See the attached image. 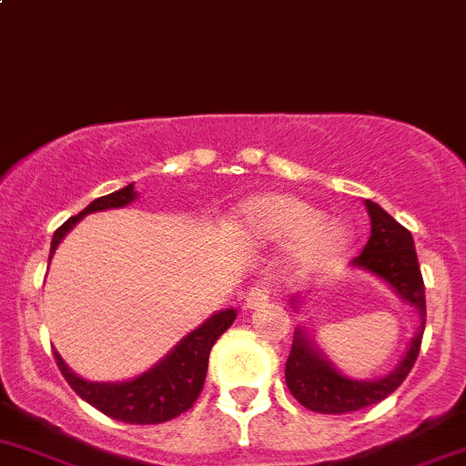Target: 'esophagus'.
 Here are the masks:
<instances>
[{
    "label": "esophagus",
    "instance_id": "esophagus-1",
    "mask_svg": "<svg viewBox=\"0 0 466 466\" xmlns=\"http://www.w3.org/2000/svg\"><path fill=\"white\" fill-rule=\"evenodd\" d=\"M266 302H268V290L261 289V286H255V289L246 295V302L243 304H246V309H259Z\"/></svg>",
    "mask_w": 466,
    "mask_h": 466
}]
</instances>
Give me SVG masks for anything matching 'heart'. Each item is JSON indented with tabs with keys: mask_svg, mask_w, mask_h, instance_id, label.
Masks as SVG:
<instances>
[{
	"mask_svg": "<svg viewBox=\"0 0 466 466\" xmlns=\"http://www.w3.org/2000/svg\"><path fill=\"white\" fill-rule=\"evenodd\" d=\"M237 232L250 246L286 248V272L295 279L316 275L350 250L354 228L340 216H322L295 194H261L241 203Z\"/></svg>",
	"mask_w": 466,
	"mask_h": 466,
	"instance_id": "obj_1",
	"label": "heart"
}]
</instances>
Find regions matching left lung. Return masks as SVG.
I'll return each mask as SVG.
<instances>
[{"label": "left lung", "instance_id": "1", "mask_svg": "<svg viewBox=\"0 0 466 466\" xmlns=\"http://www.w3.org/2000/svg\"><path fill=\"white\" fill-rule=\"evenodd\" d=\"M365 207L372 220V234L360 257H356L350 268L368 272L374 279L383 281L403 304L415 309L420 324L394 370L377 379H354L336 368V363L318 345L313 329L307 322H299L293 333V350L286 360V385L304 408L324 415L360 410L392 394L415 365L426 327L424 279H421L412 234L380 205L365 200ZM304 299L307 295L302 293L290 295V309L298 313Z\"/></svg>", "mask_w": 466, "mask_h": 466}]
</instances>
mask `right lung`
I'll list each match as a JSON object with an SVG mask.
<instances>
[{
  "label": "right lung",
  "mask_w": 466,
  "mask_h": 466,
  "mask_svg": "<svg viewBox=\"0 0 466 466\" xmlns=\"http://www.w3.org/2000/svg\"><path fill=\"white\" fill-rule=\"evenodd\" d=\"M137 198L139 194L135 191V182H130L124 189L92 200L81 214L72 216L56 229L54 238H51L49 261L54 259L56 248L72 232L78 220L86 218L87 214H94V211L121 209ZM234 320H237V309L216 311L203 324L182 336L157 363L150 365L137 377L126 380L83 379L81 374H76L65 363L58 350H54V356L60 372L65 374L74 392L86 399L89 406L101 410L103 415L126 421V424H162V421L173 420V417L194 406L200 390H203L211 347L232 327Z\"/></svg>",
  "instance_id": "add662e5"
}]
</instances>
